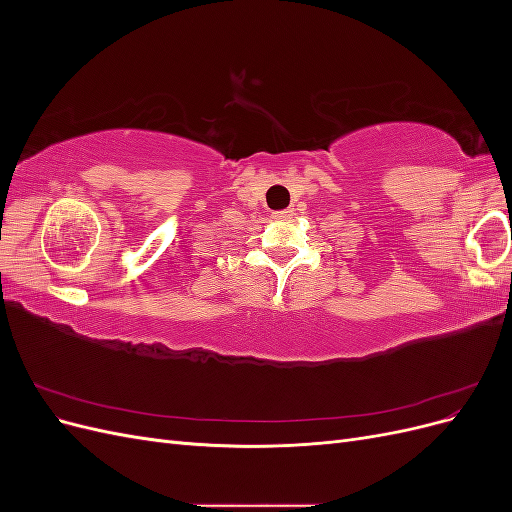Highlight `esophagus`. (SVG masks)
<instances>
[{
  "label": "esophagus",
  "instance_id": "34e87169",
  "mask_svg": "<svg viewBox=\"0 0 512 512\" xmlns=\"http://www.w3.org/2000/svg\"><path fill=\"white\" fill-rule=\"evenodd\" d=\"M273 218H275V220H288V218H292V211H290V209L275 211V213H273Z\"/></svg>",
  "mask_w": 512,
  "mask_h": 512
}]
</instances>
